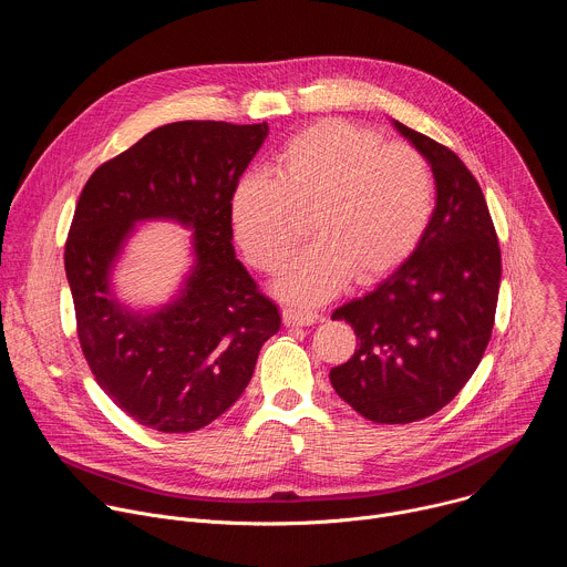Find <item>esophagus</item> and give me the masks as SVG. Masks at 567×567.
Returning <instances> with one entry per match:
<instances>
[{"label": "esophagus", "instance_id": "34e87169", "mask_svg": "<svg viewBox=\"0 0 567 567\" xmlns=\"http://www.w3.org/2000/svg\"><path fill=\"white\" fill-rule=\"evenodd\" d=\"M320 316L316 311H305V309H282V322L287 328H305V326H313L318 322Z\"/></svg>", "mask_w": 567, "mask_h": 567}]
</instances>
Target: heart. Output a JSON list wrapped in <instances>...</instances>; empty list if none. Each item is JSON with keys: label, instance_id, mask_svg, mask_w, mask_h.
<instances>
[{"label": "heart", "instance_id": "1", "mask_svg": "<svg viewBox=\"0 0 567 567\" xmlns=\"http://www.w3.org/2000/svg\"><path fill=\"white\" fill-rule=\"evenodd\" d=\"M435 208L426 158L346 121H322L296 134L278 154L271 177L247 173L230 193V228L247 260L278 274L309 215L316 237L276 282L293 305H320L354 278L388 276L422 241Z\"/></svg>", "mask_w": 567, "mask_h": 567}]
</instances>
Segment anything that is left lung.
Wrapping results in <instances>:
<instances>
[{"label": "left lung", "mask_w": 567, "mask_h": 567, "mask_svg": "<svg viewBox=\"0 0 567 567\" xmlns=\"http://www.w3.org/2000/svg\"><path fill=\"white\" fill-rule=\"evenodd\" d=\"M435 179L431 224L411 254L365 296L339 307L357 334L330 370L339 396L370 422L431 417L464 388L492 339L501 249L484 195L460 156L392 118Z\"/></svg>", "instance_id": "obj_1"}]
</instances>
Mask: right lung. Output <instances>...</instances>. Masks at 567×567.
Wrapping results in <instances>:
<instances>
[{
	"mask_svg": "<svg viewBox=\"0 0 567 567\" xmlns=\"http://www.w3.org/2000/svg\"><path fill=\"white\" fill-rule=\"evenodd\" d=\"M267 123L179 121L147 132L80 193L64 249L78 339L105 394L161 433L208 426L245 392L260 348L280 330L233 249L230 193ZM192 230V265L166 303L132 306L115 271L138 225Z\"/></svg>",
	"mask_w": 567,
	"mask_h": 567,
	"instance_id": "1",
	"label": "right lung"
}]
</instances>
